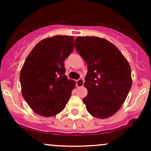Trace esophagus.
Instances as JSON below:
<instances>
[{"label":"esophagus","instance_id":"34e87169","mask_svg":"<svg viewBox=\"0 0 151 151\" xmlns=\"http://www.w3.org/2000/svg\"><path fill=\"white\" fill-rule=\"evenodd\" d=\"M83 82H84V81H83V78H79L78 80L76 81V83H77L78 87H81V86H83Z\"/></svg>","mask_w":151,"mask_h":151}]
</instances>
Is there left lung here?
<instances>
[{"instance_id":"1","label":"left lung","mask_w":151,"mask_h":151,"mask_svg":"<svg viewBox=\"0 0 151 151\" xmlns=\"http://www.w3.org/2000/svg\"><path fill=\"white\" fill-rule=\"evenodd\" d=\"M78 53L87 64L83 98L88 112L105 119L115 114L126 101L132 85L129 63L115 45L97 37H78Z\"/></svg>"}]
</instances>
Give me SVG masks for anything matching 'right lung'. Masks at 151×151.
Masks as SVG:
<instances>
[{"mask_svg":"<svg viewBox=\"0 0 151 151\" xmlns=\"http://www.w3.org/2000/svg\"><path fill=\"white\" fill-rule=\"evenodd\" d=\"M73 36L47 37L25 59L20 74L22 95L39 115L59 114L70 98L76 82L65 75V61L73 51Z\"/></svg>","mask_w":151,"mask_h":151,"instance_id":"obj_1","label":"right lung"}]
</instances>
